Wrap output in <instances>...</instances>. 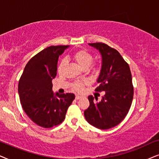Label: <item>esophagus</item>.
Segmentation results:
<instances>
[{
	"label": "esophagus",
	"mask_w": 159,
	"mask_h": 159,
	"mask_svg": "<svg viewBox=\"0 0 159 159\" xmlns=\"http://www.w3.org/2000/svg\"><path fill=\"white\" fill-rule=\"evenodd\" d=\"M81 98V97L80 95H75V99H80Z\"/></svg>",
	"instance_id": "obj_1"
}]
</instances>
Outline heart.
<instances>
[{
	"instance_id": "b5f03b06",
	"label": "heart",
	"mask_w": 159,
	"mask_h": 159,
	"mask_svg": "<svg viewBox=\"0 0 159 159\" xmlns=\"http://www.w3.org/2000/svg\"><path fill=\"white\" fill-rule=\"evenodd\" d=\"M73 60L77 63L78 65L82 67L83 69H87L92 63L93 56L89 52H88L86 49H79L75 52L72 55ZM66 66V61L62 60L61 61L60 65H59L57 71L58 73L61 74L63 73L65 67ZM92 69L94 71H96L97 70V67L96 64H93L91 65ZM88 81L84 80V81H77L74 82L73 84V89L77 92H81L84 89V87L85 85H87Z\"/></svg>"
}]
</instances>
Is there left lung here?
<instances>
[{
  "mask_svg": "<svg viewBox=\"0 0 159 159\" xmlns=\"http://www.w3.org/2000/svg\"><path fill=\"white\" fill-rule=\"evenodd\" d=\"M90 46L101 53L102 64L97 79L96 92H105L100 102L88 97L89 107L84 116L91 125L107 129L119 124L127 115L134 96L132 73L128 63L115 48L104 43H92Z\"/></svg>",
  "mask_w": 159,
  "mask_h": 159,
  "instance_id": "obj_1",
  "label": "left lung"
}]
</instances>
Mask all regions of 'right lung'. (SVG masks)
Wrapping results in <instances>:
<instances>
[{
  "mask_svg": "<svg viewBox=\"0 0 159 159\" xmlns=\"http://www.w3.org/2000/svg\"><path fill=\"white\" fill-rule=\"evenodd\" d=\"M69 46H51L33 57L21 75L18 92L22 108L37 125L52 128L65 118L75 95L52 92L58 58Z\"/></svg>",
  "mask_w": 159,
  "mask_h": 159,
  "instance_id": "obj_1",
  "label": "right lung"
}]
</instances>
